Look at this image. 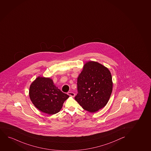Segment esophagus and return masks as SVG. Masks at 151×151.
<instances>
[{"label": "esophagus", "mask_w": 151, "mask_h": 151, "mask_svg": "<svg viewBox=\"0 0 151 151\" xmlns=\"http://www.w3.org/2000/svg\"><path fill=\"white\" fill-rule=\"evenodd\" d=\"M67 94H68L69 96H71L73 97H74L75 96V94L73 92H68Z\"/></svg>", "instance_id": "34e87169"}]
</instances>
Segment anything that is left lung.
I'll use <instances>...</instances> for the list:
<instances>
[{"label": "left lung", "instance_id": "8db88e82", "mask_svg": "<svg viewBox=\"0 0 151 151\" xmlns=\"http://www.w3.org/2000/svg\"><path fill=\"white\" fill-rule=\"evenodd\" d=\"M78 93L75 99L83 108L96 112L106 105L112 91L109 69L99 63L89 61L78 78Z\"/></svg>", "mask_w": 151, "mask_h": 151}]
</instances>
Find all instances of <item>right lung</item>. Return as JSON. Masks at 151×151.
I'll return each instance as SVG.
<instances>
[{
  "mask_svg": "<svg viewBox=\"0 0 151 151\" xmlns=\"http://www.w3.org/2000/svg\"><path fill=\"white\" fill-rule=\"evenodd\" d=\"M29 95L37 109L49 115L59 112L69 97L55 86L52 79L43 77H38L32 83Z\"/></svg>",
  "mask_w": 151,
  "mask_h": 151,
  "instance_id": "obj_1",
  "label": "right lung"
}]
</instances>
